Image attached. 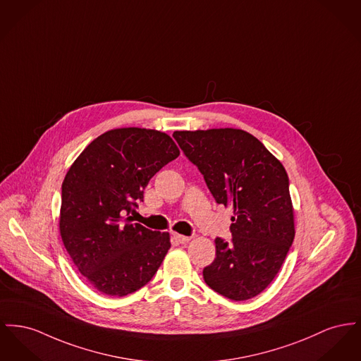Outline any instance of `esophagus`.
Listing matches in <instances>:
<instances>
[{"mask_svg": "<svg viewBox=\"0 0 361 361\" xmlns=\"http://www.w3.org/2000/svg\"><path fill=\"white\" fill-rule=\"evenodd\" d=\"M173 237H174V240H176L177 243H180V244H185V243H188V241L191 240V237H188V235H183V234L178 233L173 234Z\"/></svg>", "mask_w": 361, "mask_h": 361, "instance_id": "esophagus-1", "label": "esophagus"}]
</instances>
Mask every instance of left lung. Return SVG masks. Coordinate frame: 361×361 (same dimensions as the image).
<instances>
[{"instance_id": "obj_1", "label": "left lung", "mask_w": 361, "mask_h": 361, "mask_svg": "<svg viewBox=\"0 0 361 361\" xmlns=\"http://www.w3.org/2000/svg\"><path fill=\"white\" fill-rule=\"evenodd\" d=\"M173 137L197 166L218 204L233 207L232 243L215 238L206 283L243 301L262 293L278 274L295 238L288 173L243 129L176 130Z\"/></svg>"}]
</instances>
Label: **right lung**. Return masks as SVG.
Here are the masks:
<instances>
[{
    "label": "right lung",
    "mask_w": 361,
    "mask_h": 361,
    "mask_svg": "<svg viewBox=\"0 0 361 361\" xmlns=\"http://www.w3.org/2000/svg\"><path fill=\"white\" fill-rule=\"evenodd\" d=\"M180 155L169 135L117 128L92 140L68 170L61 187L60 234L87 282L107 296L143 288L170 248L168 232L132 224L151 177Z\"/></svg>",
    "instance_id": "add662e5"
}]
</instances>
